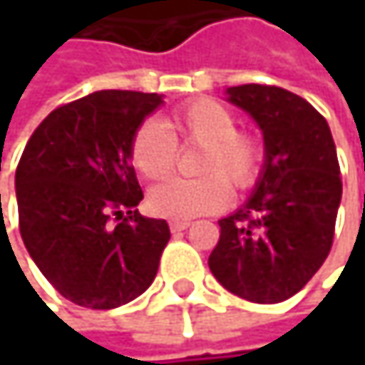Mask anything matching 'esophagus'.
Masks as SVG:
<instances>
[{
    "label": "esophagus",
    "instance_id": "1",
    "mask_svg": "<svg viewBox=\"0 0 365 365\" xmlns=\"http://www.w3.org/2000/svg\"><path fill=\"white\" fill-rule=\"evenodd\" d=\"M169 228H171V232H182L185 228H190V222H178V220H173V222H169Z\"/></svg>",
    "mask_w": 365,
    "mask_h": 365
}]
</instances>
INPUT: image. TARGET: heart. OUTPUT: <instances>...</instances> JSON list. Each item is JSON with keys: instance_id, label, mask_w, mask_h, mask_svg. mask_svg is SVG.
<instances>
[{"instance_id": "obj_1", "label": "heart", "mask_w": 365, "mask_h": 365, "mask_svg": "<svg viewBox=\"0 0 365 365\" xmlns=\"http://www.w3.org/2000/svg\"><path fill=\"white\" fill-rule=\"evenodd\" d=\"M169 133L152 120L141 122L128 143V160L145 180L167 178L178 163V145H200L198 178L167 180L148 194L154 215L185 222L228 205L230 187H254L266 160L259 137L237 128V115L213 99H194L169 113Z\"/></svg>"}]
</instances>
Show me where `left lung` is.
<instances>
[{"label":"left lung","mask_w":365,"mask_h":365,"mask_svg":"<svg viewBox=\"0 0 365 365\" xmlns=\"http://www.w3.org/2000/svg\"><path fill=\"white\" fill-rule=\"evenodd\" d=\"M228 95L259 124L266 167L245 207L220 220L209 268L228 292L274 304L298 294L331 250L342 196L336 145L326 118L285 88L243 84Z\"/></svg>","instance_id":"obj_1"}]
</instances>
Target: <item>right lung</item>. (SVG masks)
I'll return each instance as SVG.
<instances>
[{
	"label": "right lung",
	"mask_w": 365,
	"mask_h": 365,
	"mask_svg": "<svg viewBox=\"0 0 365 365\" xmlns=\"http://www.w3.org/2000/svg\"><path fill=\"white\" fill-rule=\"evenodd\" d=\"M156 93L99 91L52 110L16 167L19 228L52 287L78 307L108 311L154 281L171 232L139 215L143 192L128 163ZM115 221V225H111Z\"/></svg>",
	"instance_id": "right-lung-1"
}]
</instances>
